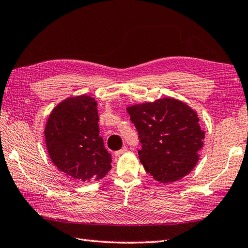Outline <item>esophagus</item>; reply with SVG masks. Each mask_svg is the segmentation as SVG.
Listing matches in <instances>:
<instances>
[{
    "mask_svg": "<svg viewBox=\"0 0 248 248\" xmlns=\"http://www.w3.org/2000/svg\"><path fill=\"white\" fill-rule=\"evenodd\" d=\"M127 150H128L127 146H123L122 148H121V150H119V151H117V152H114V156L119 157V156H121V155H123L124 153L127 152Z\"/></svg>",
    "mask_w": 248,
    "mask_h": 248,
    "instance_id": "obj_1",
    "label": "esophagus"
}]
</instances>
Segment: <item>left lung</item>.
Wrapping results in <instances>:
<instances>
[{"instance_id":"left-lung-1","label":"left lung","mask_w":248,"mask_h":248,"mask_svg":"<svg viewBox=\"0 0 248 248\" xmlns=\"http://www.w3.org/2000/svg\"><path fill=\"white\" fill-rule=\"evenodd\" d=\"M138 131L140 161L147 173L161 183L178 180L199 160L205 133L197 114L175 98H161L127 108Z\"/></svg>"}]
</instances>
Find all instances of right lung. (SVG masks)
<instances>
[{
    "label": "right lung",
    "instance_id": "right-lung-1",
    "mask_svg": "<svg viewBox=\"0 0 248 248\" xmlns=\"http://www.w3.org/2000/svg\"><path fill=\"white\" fill-rule=\"evenodd\" d=\"M94 98L88 95L62 102L49 114L46 142L53 163L75 180L101 179L111 169L104 146Z\"/></svg>",
    "mask_w": 248,
    "mask_h": 248
}]
</instances>
